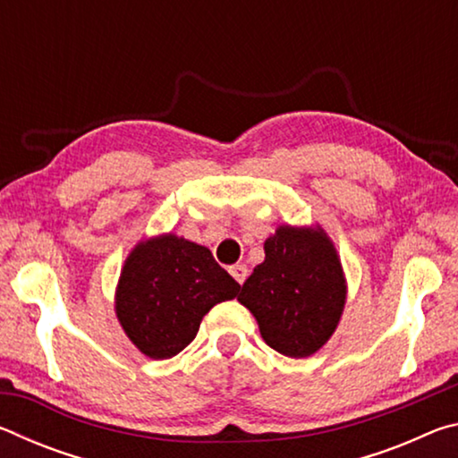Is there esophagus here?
Instances as JSON below:
<instances>
[{"instance_id":"esophagus-1","label":"esophagus","mask_w":458,"mask_h":458,"mask_svg":"<svg viewBox=\"0 0 458 458\" xmlns=\"http://www.w3.org/2000/svg\"><path fill=\"white\" fill-rule=\"evenodd\" d=\"M230 275L234 276V281H236L238 284H242V283L246 281V276H248V267H246V265H234V267H230Z\"/></svg>"}]
</instances>
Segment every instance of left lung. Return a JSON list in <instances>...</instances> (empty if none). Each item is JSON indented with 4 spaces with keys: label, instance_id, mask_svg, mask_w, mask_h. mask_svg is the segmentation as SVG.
Here are the masks:
<instances>
[{
    "label": "left lung",
    "instance_id": "obj_1",
    "mask_svg": "<svg viewBox=\"0 0 458 458\" xmlns=\"http://www.w3.org/2000/svg\"><path fill=\"white\" fill-rule=\"evenodd\" d=\"M238 301L254 315L265 344L286 358H309L327 344L344 315L347 281L337 248L319 224H283L265 240Z\"/></svg>",
    "mask_w": 458,
    "mask_h": 458
}]
</instances>
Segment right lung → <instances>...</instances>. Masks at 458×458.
I'll return each mask as SVG.
<instances>
[{
	"mask_svg": "<svg viewBox=\"0 0 458 458\" xmlns=\"http://www.w3.org/2000/svg\"><path fill=\"white\" fill-rule=\"evenodd\" d=\"M238 289L210 248L167 232L141 240L129 252L114 291V313L139 352L169 360L191 344L204 315L234 299Z\"/></svg>",
	"mask_w": 458,
	"mask_h": 458,
	"instance_id": "1",
	"label": "right lung"
}]
</instances>
